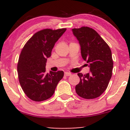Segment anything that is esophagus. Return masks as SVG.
Masks as SVG:
<instances>
[{
  "mask_svg": "<svg viewBox=\"0 0 130 130\" xmlns=\"http://www.w3.org/2000/svg\"><path fill=\"white\" fill-rule=\"evenodd\" d=\"M71 73H69V72L65 73V76H71Z\"/></svg>",
  "mask_w": 130,
  "mask_h": 130,
  "instance_id": "1",
  "label": "esophagus"
}]
</instances>
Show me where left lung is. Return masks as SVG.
<instances>
[{"mask_svg":"<svg viewBox=\"0 0 130 130\" xmlns=\"http://www.w3.org/2000/svg\"><path fill=\"white\" fill-rule=\"evenodd\" d=\"M72 30L80 44L81 56L89 64L90 70L84 75L77 74L80 81L76 86V92L85 99L96 98L106 90L111 78L113 60L111 49L92 28L83 26Z\"/></svg>","mask_w":130,"mask_h":130,"instance_id":"left-lung-1","label":"left lung"}]
</instances>
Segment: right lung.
<instances>
[{
  "mask_svg": "<svg viewBox=\"0 0 130 130\" xmlns=\"http://www.w3.org/2000/svg\"><path fill=\"white\" fill-rule=\"evenodd\" d=\"M66 30H41L22 49L17 67L19 81L27 96L33 101H42L51 97L63 77V71L47 73L45 66L55 43Z\"/></svg>",
  "mask_w": 130,
  "mask_h": 130,
  "instance_id": "add662e5",
  "label": "right lung"
}]
</instances>
